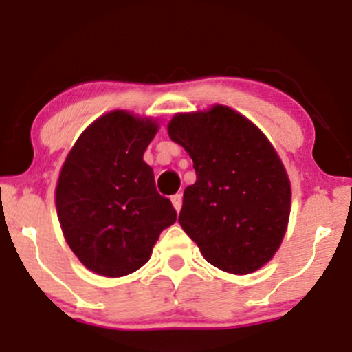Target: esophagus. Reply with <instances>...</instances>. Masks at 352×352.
Listing matches in <instances>:
<instances>
[{"label": "esophagus", "mask_w": 352, "mask_h": 352, "mask_svg": "<svg viewBox=\"0 0 352 352\" xmlns=\"http://www.w3.org/2000/svg\"><path fill=\"white\" fill-rule=\"evenodd\" d=\"M172 204L175 207V210L180 212V208H182V194L172 195Z\"/></svg>", "instance_id": "esophagus-1"}]
</instances>
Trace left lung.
Instances as JSON below:
<instances>
[{
    "mask_svg": "<svg viewBox=\"0 0 352 352\" xmlns=\"http://www.w3.org/2000/svg\"><path fill=\"white\" fill-rule=\"evenodd\" d=\"M168 137L194 162L179 223L204 258L245 276L277 252L291 214V182L269 138L226 105L175 113Z\"/></svg>",
    "mask_w": 352,
    "mask_h": 352,
    "instance_id": "obj_1",
    "label": "left lung"
}]
</instances>
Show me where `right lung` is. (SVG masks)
<instances>
[{
  "instance_id": "right-lung-1",
  "label": "right lung",
  "mask_w": 352,
  "mask_h": 352,
  "mask_svg": "<svg viewBox=\"0 0 352 352\" xmlns=\"http://www.w3.org/2000/svg\"><path fill=\"white\" fill-rule=\"evenodd\" d=\"M157 132L152 117L108 111L83 130L65 158L55 190L58 220L69 249L91 272H135L177 220L144 160Z\"/></svg>"
}]
</instances>
